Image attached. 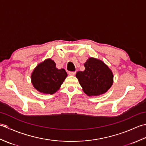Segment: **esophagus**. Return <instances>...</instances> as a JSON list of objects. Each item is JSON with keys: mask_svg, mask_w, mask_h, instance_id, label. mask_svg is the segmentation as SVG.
<instances>
[{"mask_svg": "<svg viewBox=\"0 0 146 146\" xmlns=\"http://www.w3.org/2000/svg\"><path fill=\"white\" fill-rule=\"evenodd\" d=\"M68 74H69L70 75H71V76H74V75H75L76 72H75V71H70V72L68 73Z\"/></svg>", "mask_w": 146, "mask_h": 146, "instance_id": "34e87169", "label": "esophagus"}]
</instances>
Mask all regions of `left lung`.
I'll use <instances>...</instances> for the list:
<instances>
[{
    "label": "left lung",
    "mask_w": 146,
    "mask_h": 146,
    "mask_svg": "<svg viewBox=\"0 0 146 146\" xmlns=\"http://www.w3.org/2000/svg\"><path fill=\"white\" fill-rule=\"evenodd\" d=\"M83 71H78L76 77L85 94L98 96L106 93L113 83L111 70L104 61L95 58H89L84 63Z\"/></svg>",
    "instance_id": "left-lung-1"
}]
</instances>
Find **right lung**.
Masks as SVG:
<instances>
[{
	"mask_svg": "<svg viewBox=\"0 0 146 146\" xmlns=\"http://www.w3.org/2000/svg\"><path fill=\"white\" fill-rule=\"evenodd\" d=\"M68 75L64 69L59 70L51 58L39 63L31 76L34 87L43 94H54L60 88Z\"/></svg>",
	"mask_w": 146,
	"mask_h": 146,
	"instance_id": "right-lung-1",
	"label": "right lung"
}]
</instances>
